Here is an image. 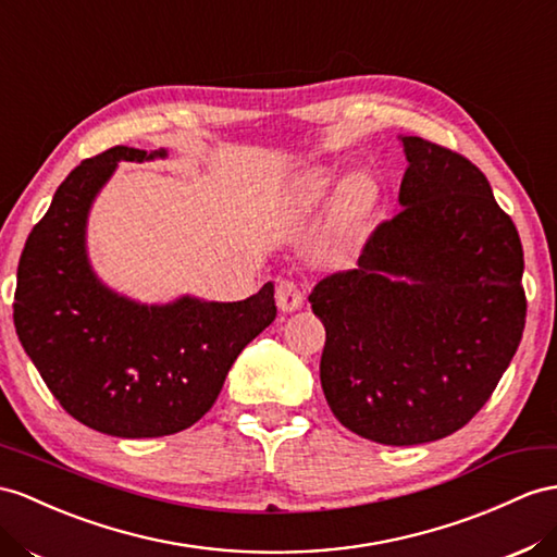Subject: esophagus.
<instances>
[{
  "instance_id": "1",
  "label": "esophagus",
  "mask_w": 557,
  "mask_h": 557,
  "mask_svg": "<svg viewBox=\"0 0 557 557\" xmlns=\"http://www.w3.org/2000/svg\"><path fill=\"white\" fill-rule=\"evenodd\" d=\"M275 298H277V306L282 312H294L304 306L306 294L294 280H280Z\"/></svg>"
}]
</instances>
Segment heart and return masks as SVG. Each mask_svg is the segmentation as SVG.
I'll list each match as a JSON object with an SVG mask.
<instances>
[{
  "instance_id": "obj_1",
  "label": "heart",
  "mask_w": 557,
  "mask_h": 557,
  "mask_svg": "<svg viewBox=\"0 0 557 557\" xmlns=\"http://www.w3.org/2000/svg\"><path fill=\"white\" fill-rule=\"evenodd\" d=\"M336 181H338V176H336V171H332V169L312 171L310 178H308V199H310V202H315V199H320V197L330 193L336 185ZM367 202H369V193L364 190V185L352 183L348 188V195H346L348 209L362 211L367 207Z\"/></svg>"
}]
</instances>
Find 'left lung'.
<instances>
[{"instance_id":"left-lung-1","label":"left lung","mask_w":557,"mask_h":557,"mask_svg":"<svg viewBox=\"0 0 557 557\" xmlns=\"http://www.w3.org/2000/svg\"><path fill=\"white\" fill-rule=\"evenodd\" d=\"M403 211L358 268L308 301L324 322L320 381L355 435L407 447L447 437L490 400L527 315L522 245L482 171L435 143L397 136Z\"/></svg>"}]
</instances>
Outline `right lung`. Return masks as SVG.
Wrapping results in <instances>:
<instances>
[{"instance_id":"obj_1","label":"right lung","mask_w":557,"mask_h":557,"mask_svg":"<svg viewBox=\"0 0 557 557\" xmlns=\"http://www.w3.org/2000/svg\"><path fill=\"white\" fill-rule=\"evenodd\" d=\"M166 150L117 146L84 160L59 185L25 242L13 324L21 346L70 417L115 437H162L202 419L237 355L275 320V284L245 301L181 294L140 304L98 277L87 227L120 162Z\"/></svg>"}]
</instances>
